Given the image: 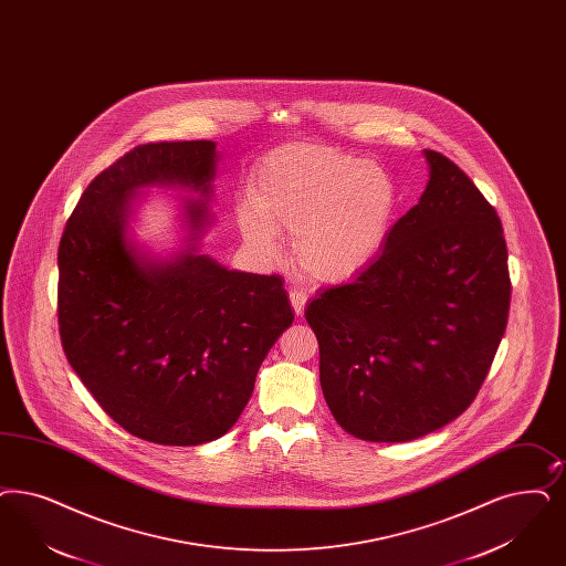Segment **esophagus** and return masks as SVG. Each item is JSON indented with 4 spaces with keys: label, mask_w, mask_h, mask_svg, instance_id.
<instances>
[{
    "label": "esophagus",
    "mask_w": 566,
    "mask_h": 566,
    "mask_svg": "<svg viewBox=\"0 0 566 566\" xmlns=\"http://www.w3.org/2000/svg\"><path fill=\"white\" fill-rule=\"evenodd\" d=\"M291 303H293V310L296 315H303L305 312V305H307V294L301 293V291H291Z\"/></svg>",
    "instance_id": "34e87169"
}]
</instances>
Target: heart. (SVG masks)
Masks as SVG:
<instances>
[{
  "mask_svg": "<svg viewBox=\"0 0 566 566\" xmlns=\"http://www.w3.org/2000/svg\"><path fill=\"white\" fill-rule=\"evenodd\" d=\"M395 205V184L380 165L296 144L256 165L235 223L261 261L280 256L277 234H293L294 270L332 286L364 272L382 251Z\"/></svg>",
  "mask_w": 566,
  "mask_h": 566,
  "instance_id": "1",
  "label": "heart"
}]
</instances>
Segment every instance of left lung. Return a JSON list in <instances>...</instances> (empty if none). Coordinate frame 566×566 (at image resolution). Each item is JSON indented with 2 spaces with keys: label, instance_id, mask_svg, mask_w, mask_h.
Returning <instances> with one entry per match:
<instances>
[{
  "label": "left lung",
  "instance_id": "8db88e82",
  "mask_svg": "<svg viewBox=\"0 0 566 566\" xmlns=\"http://www.w3.org/2000/svg\"><path fill=\"white\" fill-rule=\"evenodd\" d=\"M422 155L429 181L418 205L364 272L319 291L305 312L334 420L374 443H406L455 420L506 331L500 217L458 165Z\"/></svg>",
  "mask_w": 566,
  "mask_h": 566
}]
</instances>
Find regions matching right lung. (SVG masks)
<instances>
[{"label":"right lung","instance_id":"add662e5","mask_svg":"<svg viewBox=\"0 0 566 566\" xmlns=\"http://www.w3.org/2000/svg\"><path fill=\"white\" fill-rule=\"evenodd\" d=\"M221 155L209 139L137 146L78 198L59 249L62 347L118 427L158 446L223 437L294 312L280 275L238 272L202 253ZM175 197L178 244L135 234L146 189Z\"/></svg>","mask_w":566,"mask_h":566}]
</instances>
